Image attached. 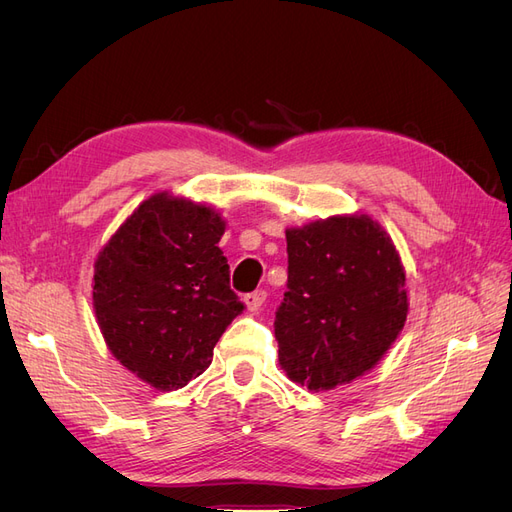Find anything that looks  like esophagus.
I'll use <instances>...</instances> for the list:
<instances>
[{"label": "esophagus", "instance_id": "34e87169", "mask_svg": "<svg viewBox=\"0 0 512 512\" xmlns=\"http://www.w3.org/2000/svg\"><path fill=\"white\" fill-rule=\"evenodd\" d=\"M265 301H267V292L265 290H254V292L245 294V297H243V303H245L247 309H250V312H256V309H260L262 305H265Z\"/></svg>", "mask_w": 512, "mask_h": 512}]
</instances>
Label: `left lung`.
<instances>
[{"mask_svg": "<svg viewBox=\"0 0 512 512\" xmlns=\"http://www.w3.org/2000/svg\"><path fill=\"white\" fill-rule=\"evenodd\" d=\"M288 290L275 312L280 367L309 391L361 378L408 316L406 271L369 215H333L286 228Z\"/></svg>", "mask_w": 512, "mask_h": 512, "instance_id": "1", "label": "left lung"}]
</instances>
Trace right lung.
Returning <instances> with one entry per match:
<instances>
[{"label":"right lung","instance_id":"1","mask_svg":"<svg viewBox=\"0 0 512 512\" xmlns=\"http://www.w3.org/2000/svg\"><path fill=\"white\" fill-rule=\"evenodd\" d=\"M224 230L211 205L158 192L98 254L94 309L104 342L153 389H181L203 374L218 339L243 312L218 247Z\"/></svg>","mask_w":512,"mask_h":512}]
</instances>
